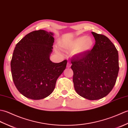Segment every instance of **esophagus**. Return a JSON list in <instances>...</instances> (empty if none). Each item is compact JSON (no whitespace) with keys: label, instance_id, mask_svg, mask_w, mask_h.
I'll use <instances>...</instances> for the list:
<instances>
[{"label":"esophagus","instance_id":"esophagus-1","mask_svg":"<svg viewBox=\"0 0 128 128\" xmlns=\"http://www.w3.org/2000/svg\"><path fill=\"white\" fill-rule=\"evenodd\" d=\"M70 66H71V64H70V62H68L67 64V68H70Z\"/></svg>","mask_w":128,"mask_h":128}]
</instances>
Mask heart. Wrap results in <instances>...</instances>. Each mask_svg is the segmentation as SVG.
Listing matches in <instances>:
<instances>
[{"mask_svg":"<svg viewBox=\"0 0 128 128\" xmlns=\"http://www.w3.org/2000/svg\"><path fill=\"white\" fill-rule=\"evenodd\" d=\"M59 45L64 50H73L74 55L80 56L92 49L94 45V40L90 36H80L68 41L61 42Z\"/></svg>","mask_w":128,"mask_h":128,"instance_id":"b5f03b06","label":"heart"}]
</instances>
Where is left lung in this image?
Returning a JSON list of instances; mask_svg holds the SVG:
<instances>
[{
	"instance_id": "8db88e82",
	"label": "left lung",
	"mask_w": 128,
	"mask_h": 128,
	"mask_svg": "<svg viewBox=\"0 0 128 128\" xmlns=\"http://www.w3.org/2000/svg\"><path fill=\"white\" fill-rule=\"evenodd\" d=\"M95 39L92 50L71 59L75 90L90 100L107 96L114 87L119 72L118 51L110 39L92 32Z\"/></svg>"
}]
</instances>
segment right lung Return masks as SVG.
Listing matches in <instances>:
<instances>
[{"label": "right lung", "instance_id": "obj_1", "mask_svg": "<svg viewBox=\"0 0 128 128\" xmlns=\"http://www.w3.org/2000/svg\"><path fill=\"white\" fill-rule=\"evenodd\" d=\"M53 35L44 30L33 31L14 50L11 61L14 83L18 92L28 98L40 100L49 96L66 67V60L60 63L50 61Z\"/></svg>", "mask_w": 128, "mask_h": 128}]
</instances>
